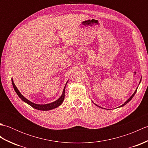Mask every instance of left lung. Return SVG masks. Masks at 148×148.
<instances>
[{"mask_svg": "<svg viewBox=\"0 0 148 148\" xmlns=\"http://www.w3.org/2000/svg\"><path fill=\"white\" fill-rule=\"evenodd\" d=\"M140 82H141V78H140V82H139V84L140 83ZM137 88H138V86H137V88H136V90H135V92H134V93L132 94V95L130 97V98L129 99H128L127 100H126V101H125V102L123 103V104H122L121 106H119V108H121V107H123V106H124L125 105H126L127 104V103H128V102H129L130 101V100H132V99L133 98V97H134V96L135 95V94H136V92H137ZM93 103H94L93 102ZM95 105L96 106H97V107H99V108H101V107H100L99 106H98V105H97L96 104V103H95Z\"/></svg>", "mask_w": 148, "mask_h": 148, "instance_id": "obj_1", "label": "left lung"}]
</instances>
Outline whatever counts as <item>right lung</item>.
Returning a JSON list of instances; mask_svg holds the SVG:
<instances>
[{
  "instance_id": "obj_1",
  "label": "right lung",
  "mask_w": 148,
  "mask_h": 148,
  "mask_svg": "<svg viewBox=\"0 0 148 148\" xmlns=\"http://www.w3.org/2000/svg\"><path fill=\"white\" fill-rule=\"evenodd\" d=\"M68 81H67V83H66L65 85V86L64 88V90H63L62 94L61 95V96L60 97V98L58 99H57L56 100H55V101L53 102L49 103H46V104H38V103H34L30 101L29 100H28L27 99H26L25 97L23 95H22V94L20 92V91H19L18 89L17 88V87L16 86V85L14 84L13 79H12V78L11 79L12 86H13V88H14V91L16 92V94L18 95V97H20V98L22 100H23V102L28 103V104L30 105V106H32V108H34V109L40 110V111H49V110H51V109H55L56 108H58V107H59L62 104L63 101H64V98H65V90L66 85H67V84L68 83Z\"/></svg>"
}]
</instances>
